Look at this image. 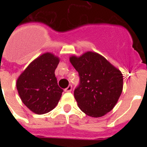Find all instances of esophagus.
I'll use <instances>...</instances> for the list:
<instances>
[{
  "instance_id": "esophagus-1",
  "label": "esophagus",
  "mask_w": 147,
  "mask_h": 147,
  "mask_svg": "<svg viewBox=\"0 0 147 147\" xmlns=\"http://www.w3.org/2000/svg\"><path fill=\"white\" fill-rule=\"evenodd\" d=\"M71 89H72V86H71V85H69L68 87L65 89V92H70L71 91Z\"/></svg>"
}]
</instances>
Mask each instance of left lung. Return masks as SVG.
<instances>
[{"label": "left lung", "mask_w": 147, "mask_h": 147, "mask_svg": "<svg viewBox=\"0 0 147 147\" xmlns=\"http://www.w3.org/2000/svg\"><path fill=\"white\" fill-rule=\"evenodd\" d=\"M69 60L80 78L74 96L82 111L92 117L111 111L123 91L121 71L104 56L91 51L79 57L71 55Z\"/></svg>", "instance_id": "8db88e82"}]
</instances>
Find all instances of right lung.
<instances>
[{
    "mask_svg": "<svg viewBox=\"0 0 147 147\" xmlns=\"http://www.w3.org/2000/svg\"><path fill=\"white\" fill-rule=\"evenodd\" d=\"M59 58L46 53L30 62L17 80V89L24 105L36 114H47L58 105L63 90L55 70Z\"/></svg>",
    "mask_w": 147,
    "mask_h": 147,
    "instance_id": "obj_1",
    "label": "right lung"
}]
</instances>
